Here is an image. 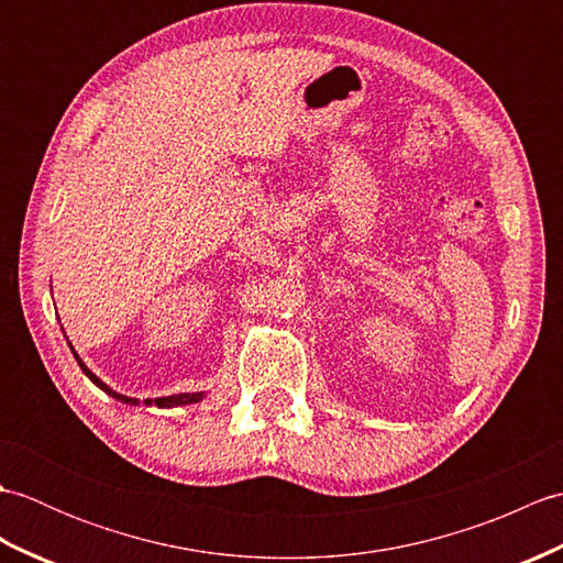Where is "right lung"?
I'll return each mask as SVG.
<instances>
[{
    "mask_svg": "<svg viewBox=\"0 0 563 563\" xmlns=\"http://www.w3.org/2000/svg\"><path fill=\"white\" fill-rule=\"evenodd\" d=\"M71 353H75V349H71ZM75 357H77V363H79V367L84 369V373H87V377L93 382V385L97 387H101L106 394H111L113 399H118V401H125V404H140L137 399H130V397H123V394H118V391H113L111 387H106L103 382L91 373V369L81 363V357L75 353ZM202 397V394H176V397H162V399H147L145 404H154V406H162V409H166V406H178V404H194V401H198Z\"/></svg>",
    "mask_w": 563,
    "mask_h": 563,
    "instance_id": "obj_1",
    "label": "right lung"
}]
</instances>
